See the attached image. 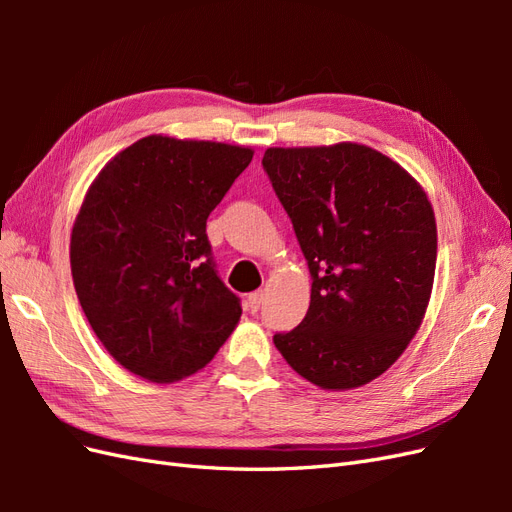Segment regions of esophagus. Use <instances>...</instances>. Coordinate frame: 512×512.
I'll use <instances>...</instances> for the list:
<instances>
[{
    "label": "esophagus",
    "instance_id": "34e87169",
    "mask_svg": "<svg viewBox=\"0 0 512 512\" xmlns=\"http://www.w3.org/2000/svg\"><path fill=\"white\" fill-rule=\"evenodd\" d=\"M260 305H262V292H252V294H247V299H245L247 312L256 314L258 309H260Z\"/></svg>",
    "mask_w": 512,
    "mask_h": 512
}]
</instances>
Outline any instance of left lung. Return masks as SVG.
<instances>
[{
  "label": "left lung",
  "instance_id": "1",
  "mask_svg": "<svg viewBox=\"0 0 512 512\" xmlns=\"http://www.w3.org/2000/svg\"><path fill=\"white\" fill-rule=\"evenodd\" d=\"M262 168L312 275V301L275 348L322 389H354L389 369L418 331L436 273L431 203L380 151L273 147Z\"/></svg>",
  "mask_w": 512,
  "mask_h": 512
}]
</instances>
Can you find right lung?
Here are the masks:
<instances>
[{
  "label": "right lung",
  "mask_w": 512,
  "mask_h": 512,
  "mask_svg": "<svg viewBox=\"0 0 512 512\" xmlns=\"http://www.w3.org/2000/svg\"><path fill=\"white\" fill-rule=\"evenodd\" d=\"M252 156L145 136L91 183L72 228V280L91 329L132 374L192 376L237 327L241 299L215 269L207 218Z\"/></svg>",
  "instance_id": "1"
}]
</instances>
